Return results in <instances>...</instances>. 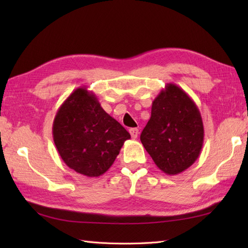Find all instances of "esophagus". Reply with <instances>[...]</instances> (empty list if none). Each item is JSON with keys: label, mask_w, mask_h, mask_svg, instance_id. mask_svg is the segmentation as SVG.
<instances>
[{"label": "esophagus", "mask_w": 248, "mask_h": 248, "mask_svg": "<svg viewBox=\"0 0 248 248\" xmlns=\"http://www.w3.org/2000/svg\"><path fill=\"white\" fill-rule=\"evenodd\" d=\"M129 132H130V134H131V138L134 139V140L138 139V136H139V129L132 128V129L129 130Z\"/></svg>", "instance_id": "obj_1"}]
</instances>
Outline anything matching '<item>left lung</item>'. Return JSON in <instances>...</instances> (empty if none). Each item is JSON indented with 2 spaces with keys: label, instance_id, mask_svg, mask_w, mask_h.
<instances>
[{
  "label": "left lung",
  "instance_id": "left-lung-1",
  "mask_svg": "<svg viewBox=\"0 0 248 248\" xmlns=\"http://www.w3.org/2000/svg\"><path fill=\"white\" fill-rule=\"evenodd\" d=\"M203 124L193 99L168 83L152 102L151 117L140 141L166 175L184 171L198 159L203 145Z\"/></svg>",
  "mask_w": 248,
  "mask_h": 248
}]
</instances>
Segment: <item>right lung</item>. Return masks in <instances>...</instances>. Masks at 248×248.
<instances>
[{
    "mask_svg": "<svg viewBox=\"0 0 248 248\" xmlns=\"http://www.w3.org/2000/svg\"><path fill=\"white\" fill-rule=\"evenodd\" d=\"M52 133L65 164L91 178L108 170L124 141L131 139L101 108L96 94L84 86L73 91L57 109Z\"/></svg>",
    "mask_w": 248,
    "mask_h": 248,
    "instance_id": "obj_1",
    "label": "right lung"
}]
</instances>
